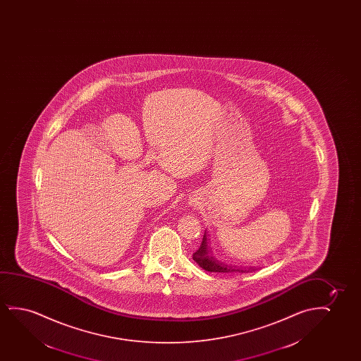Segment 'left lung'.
<instances>
[{"label":"left lung","instance_id":"8db88e82","mask_svg":"<svg viewBox=\"0 0 361 361\" xmlns=\"http://www.w3.org/2000/svg\"><path fill=\"white\" fill-rule=\"evenodd\" d=\"M192 259L195 262H197L200 267L204 269L206 271L211 272H231V271H249V270H254L252 267L250 269H243V267H229L226 264L218 262L213 257H208L207 250V238L206 234L203 235V240L201 243V245L198 247V250L193 252Z\"/></svg>","mask_w":361,"mask_h":361}]
</instances>
